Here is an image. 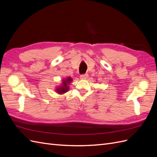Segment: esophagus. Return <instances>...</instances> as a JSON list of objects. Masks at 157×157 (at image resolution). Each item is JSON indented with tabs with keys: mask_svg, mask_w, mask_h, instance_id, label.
<instances>
[{
	"mask_svg": "<svg viewBox=\"0 0 157 157\" xmlns=\"http://www.w3.org/2000/svg\"><path fill=\"white\" fill-rule=\"evenodd\" d=\"M80 78L82 79V80H86L88 77V74H84V75H80Z\"/></svg>",
	"mask_w": 157,
	"mask_h": 157,
	"instance_id": "34e87169",
	"label": "esophagus"
}]
</instances>
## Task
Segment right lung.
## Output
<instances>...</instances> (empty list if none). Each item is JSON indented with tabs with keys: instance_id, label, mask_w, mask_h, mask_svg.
Listing matches in <instances>:
<instances>
[{
	"instance_id": "add662e5",
	"label": "right lung",
	"mask_w": 157,
	"mask_h": 157,
	"mask_svg": "<svg viewBox=\"0 0 157 157\" xmlns=\"http://www.w3.org/2000/svg\"><path fill=\"white\" fill-rule=\"evenodd\" d=\"M71 81H72V78L71 77H67L62 80V84L56 88V92L59 94H63L67 92L69 89V85L71 82Z\"/></svg>"
}]
</instances>
